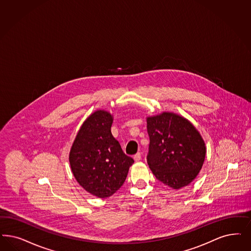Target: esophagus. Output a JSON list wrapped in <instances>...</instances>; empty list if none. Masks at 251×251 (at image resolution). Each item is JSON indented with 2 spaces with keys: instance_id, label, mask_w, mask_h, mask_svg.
I'll return each mask as SVG.
<instances>
[{
  "instance_id": "obj_1",
  "label": "esophagus",
  "mask_w": 251,
  "mask_h": 251,
  "mask_svg": "<svg viewBox=\"0 0 251 251\" xmlns=\"http://www.w3.org/2000/svg\"><path fill=\"white\" fill-rule=\"evenodd\" d=\"M133 159H134L135 161H139V160L141 159V154H140V153H137V154H135V155L133 156Z\"/></svg>"
}]
</instances>
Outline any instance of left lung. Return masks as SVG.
Instances as JSON below:
<instances>
[{"label": "left lung", "mask_w": 251, "mask_h": 251, "mask_svg": "<svg viewBox=\"0 0 251 251\" xmlns=\"http://www.w3.org/2000/svg\"><path fill=\"white\" fill-rule=\"evenodd\" d=\"M147 164L159 182L179 189L189 184L204 163L206 147L189 121L173 113L147 118Z\"/></svg>", "instance_id": "obj_1"}]
</instances>
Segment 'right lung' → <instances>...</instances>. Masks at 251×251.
<instances>
[{
    "mask_svg": "<svg viewBox=\"0 0 251 251\" xmlns=\"http://www.w3.org/2000/svg\"><path fill=\"white\" fill-rule=\"evenodd\" d=\"M113 119L98 110L82 124L69 154L72 173L89 193L104 199L112 196L125 182L134 160L113 137Z\"/></svg>",
    "mask_w": 251,
    "mask_h": 251,
    "instance_id": "1",
    "label": "right lung"
}]
</instances>
